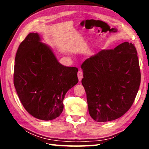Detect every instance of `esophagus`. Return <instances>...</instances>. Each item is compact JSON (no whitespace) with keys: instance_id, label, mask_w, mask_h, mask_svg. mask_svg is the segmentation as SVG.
<instances>
[{"instance_id":"1","label":"esophagus","mask_w":149,"mask_h":149,"mask_svg":"<svg viewBox=\"0 0 149 149\" xmlns=\"http://www.w3.org/2000/svg\"><path fill=\"white\" fill-rule=\"evenodd\" d=\"M77 77H78V79H79V81H81L82 79V78L84 77V74H83L82 71L79 70V71L77 72Z\"/></svg>"}]
</instances>
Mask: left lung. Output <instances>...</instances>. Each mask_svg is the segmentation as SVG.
Masks as SVG:
<instances>
[{
	"instance_id": "8db88e82",
	"label": "left lung",
	"mask_w": 149,
	"mask_h": 149,
	"mask_svg": "<svg viewBox=\"0 0 149 149\" xmlns=\"http://www.w3.org/2000/svg\"><path fill=\"white\" fill-rule=\"evenodd\" d=\"M81 68L89 112L99 122L112 121L128 111L141 83L137 52L124 42L114 49L102 50L85 60Z\"/></svg>"
}]
</instances>
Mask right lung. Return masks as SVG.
<instances>
[{
  "instance_id": "right-lung-1",
  "label": "right lung",
  "mask_w": 149,
  "mask_h": 149,
  "mask_svg": "<svg viewBox=\"0 0 149 149\" xmlns=\"http://www.w3.org/2000/svg\"><path fill=\"white\" fill-rule=\"evenodd\" d=\"M77 68L58 61L37 33L21 42L15 58L14 84L22 105L37 119L49 121L62 114L68 91L78 83Z\"/></svg>"
}]
</instances>
